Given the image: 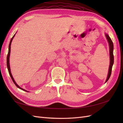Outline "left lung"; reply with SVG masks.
Returning <instances> with one entry per match:
<instances>
[{
    "mask_svg": "<svg viewBox=\"0 0 123 123\" xmlns=\"http://www.w3.org/2000/svg\"><path fill=\"white\" fill-rule=\"evenodd\" d=\"M106 36L107 37V39L108 40V42L109 44V48H110V66H109V72H108V77L107 79L106 80V82L109 79V78L111 76V71H112V66L113 65L114 63V56L113 54V43L112 40L111 39L110 37L108 36V35L106 34Z\"/></svg>",
    "mask_w": 123,
    "mask_h": 123,
    "instance_id": "8db88e82",
    "label": "left lung"
}]
</instances>
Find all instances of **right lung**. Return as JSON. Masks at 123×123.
Instances as JSON below:
<instances>
[{
  "label": "right lung",
  "instance_id": "1",
  "mask_svg": "<svg viewBox=\"0 0 123 123\" xmlns=\"http://www.w3.org/2000/svg\"><path fill=\"white\" fill-rule=\"evenodd\" d=\"M15 34H14V36L12 37V38H11V41H10V43H9L8 54V55H7V58H6V65H7V68H8V71H9V73L10 75V76H11V79H12V80H13V83H14V84L16 86V87H17V88H19V89H21V90H24V91H27L26 90H25V89H23V88H21V87H20L19 86H18V85L16 83V82H15V80H14V79H13V76H12V74H11V72L10 67V63H9V59H10L9 58H10V52H11V43H12V39H13V38H14V37L15 36Z\"/></svg>",
  "mask_w": 123,
  "mask_h": 123
}]
</instances>
